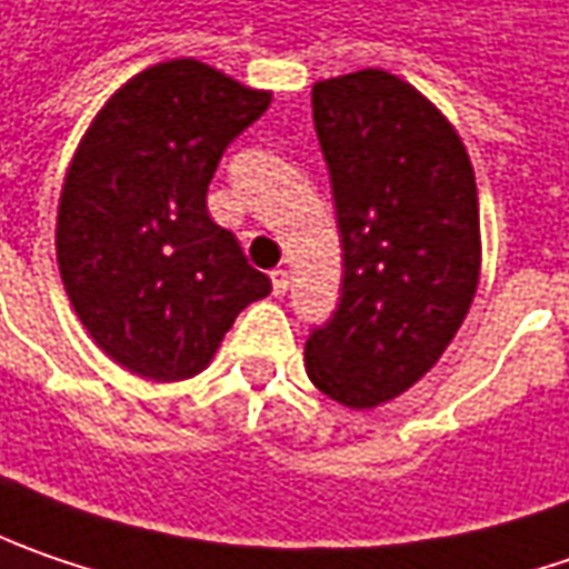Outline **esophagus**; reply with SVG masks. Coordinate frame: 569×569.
Instances as JSON below:
<instances>
[{
	"instance_id": "esophagus-1",
	"label": "esophagus",
	"mask_w": 569,
	"mask_h": 569,
	"mask_svg": "<svg viewBox=\"0 0 569 569\" xmlns=\"http://www.w3.org/2000/svg\"><path fill=\"white\" fill-rule=\"evenodd\" d=\"M270 280H273V296H286V289H289V273H286V270H273Z\"/></svg>"
}]
</instances>
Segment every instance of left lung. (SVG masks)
<instances>
[{
    "label": "left lung",
    "mask_w": 569,
    "mask_h": 569,
    "mask_svg": "<svg viewBox=\"0 0 569 569\" xmlns=\"http://www.w3.org/2000/svg\"><path fill=\"white\" fill-rule=\"evenodd\" d=\"M343 286L306 340L318 391L366 410L420 382L452 343L481 277L475 168L452 123L385 69L315 82Z\"/></svg>",
    "instance_id": "8db88e82"
}]
</instances>
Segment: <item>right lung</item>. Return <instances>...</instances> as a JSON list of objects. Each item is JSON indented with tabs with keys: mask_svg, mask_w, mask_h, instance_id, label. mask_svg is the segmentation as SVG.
Segmentation results:
<instances>
[{
	"mask_svg": "<svg viewBox=\"0 0 569 569\" xmlns=\"http://www.w3.org/2000/svg\"><path fill=\"white\" fill-rule=\"evenodd\" d=\"M270 91L200 60L142 69L91 120L66 171L57 260L91 340L149 382L210 366L238 311L270 280L216 226L207 187Z\"/></svg>",
	"mask_w": 569,
	"mask_h": 569,
	"instance_id": "1",
	"label": "right lung"
}]
</instances>
